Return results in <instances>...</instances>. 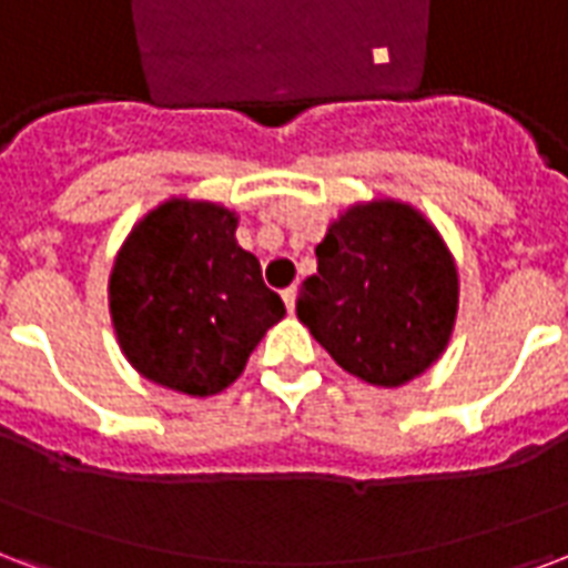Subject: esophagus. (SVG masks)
Here are the masks:
<instances>
[{"mask_svg": "<svg viewBox=\"0 0 568 568\" xmlns=\"http://www.w3.org/2000/svg\"><path fill=\"white\" fill-rule=\"evenodd\" d=\"M281 296H284V305H287V311L293 314V311H296V287H287Z\"/></svg>", "mask_w": 568, "mask_h": 568, "instance_id": "esophagus-1", "label": "esophagus"}]
</instances>
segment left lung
<instances>
[{
	"label": "left lung",
	"instance_id": "1",
	"mask_svg": "<svg viewBox=\"0 0 568 568\" xmlns=\"http://www.w3.org/2000/svg\"><path fill=\"white\" fill-rule=\"evenodd\" d=\"M296 314L347 374L395 389L449 347L458 266L410 203H356L317 245V275L302 284Z\"/></svg>",
	"mask_w": 568,
	"mask_h": 568
}]
</instances>
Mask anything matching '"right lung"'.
Masks as SVG:
<instances>
[{
    "mask_svg": "<svg viewBox=\"0 0 568 568\" xmlns=\"http://www.w3.org/2000/svg\"><path fill=\"white\" fill-rule=\"evenodd\" d=\"M236 227L227 206L187 197L164 200L131 227L106 300L140 377L194 398L219 395L287 314Z\"/></svg>",
    "mask_w": 568,
    "mask_h": 568,
    "instance_id": "obj_1",
    "label": "right lung"
}]
</instances>
